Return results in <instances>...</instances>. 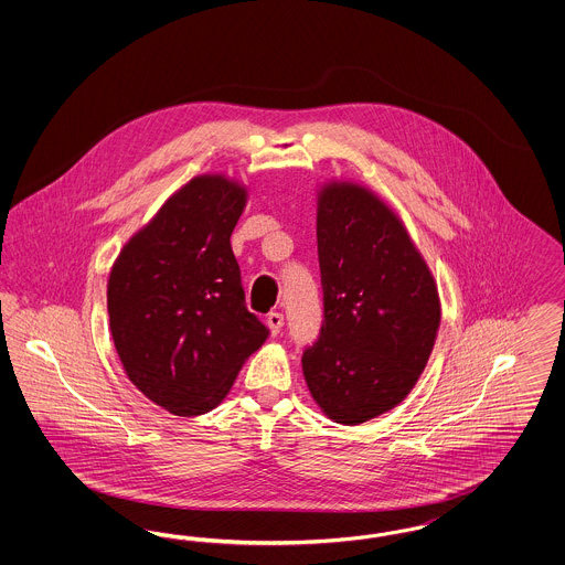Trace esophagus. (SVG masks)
Returning a JSON list of instances; mask_svg holds the SVG:
<instances>
[{
    "mask_svg": "<svg viewBox=\"0 0 565 565\" xmlns=\"http://www.w3.org/2000/svg\"><path fill=\"white\" fill-rule=\"evenodd\" d=\"M267 323H269L270 334L277 337L281 332V328H284V316L281 313H269L267 316Z\"/></svg>",
    "mask_w": 565,
    "mask_h": 565,
    "instance_id": "obj_1",
    "label": "esophagus"
}]
</instances>
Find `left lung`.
Wrapping results in <instances>:
<instances>
[{
    "label": "left lung",
    "instance_id": "left-lung-1",
    "mask_svg": "<svg viewBox=\"0 0 565 565\" xmlns=\"http://www.w3.org/2000/svg\"><path fill=\"white\" fill-rule=\"evenodd\" d=\"M318 258L323 322L302 375L330 419L358 426L403 403L424 373L438 290L401 217L353 182L318 192Z\"/></svg>",
    "mask_w": 565,
    "mask_h": 565
}]
</instances>
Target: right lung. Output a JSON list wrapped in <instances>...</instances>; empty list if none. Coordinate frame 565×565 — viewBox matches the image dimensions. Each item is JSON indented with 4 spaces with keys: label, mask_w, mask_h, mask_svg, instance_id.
Wrapping results in <instances>:
<instances>
[{
    "label": "right lung",
    "mask_w": 565,
    "mask_h": 565,
    "mask_svg": "<svg viewBox=\"0 0 565 565\" xmlns=\"http://www.w3.org/2000/svg\"><path fill=\"white\" fill-rule=\"evenodd\" d=\"M245 201L235 180L192 178L135 233L109 273V330L125 373L180 417L222 403L269 337L245 307L231 247Z\"/></svg>",
    "instance_id": "obj_1"
}]
</instances>
